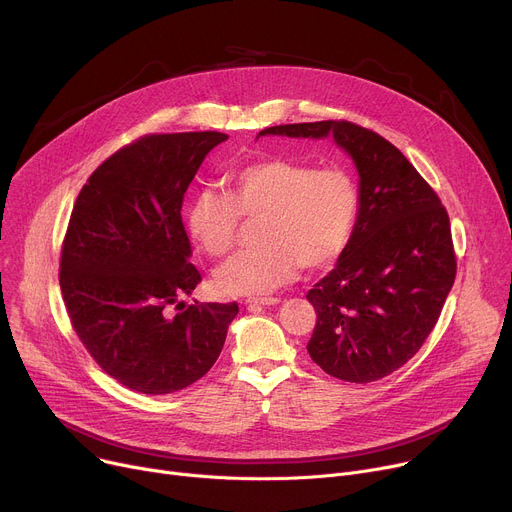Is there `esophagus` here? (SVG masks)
I'll return each mask as SVG.
<instances>
[{
    "label": "esophagus",
    "mask_w": 512,
    "mask_h": 512,
    "mask_svg": "<svg viewBox=\"0 0 512 512\" xmlns=\"http://www.w3.org/2000/svg\"><path fill=\"white\" fill-rule=\"evenodd\" d=\"M277 302H279V298H273V296H267V298H247L245 300V304L249 308H253V306H273Z\"/></svg>",
    "instance_id": "obj_1"
}]
</instances>
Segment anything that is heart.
<instances>
[{"label": "heart", "instance_id": "1", "mask_svg": "<svg viewBox=\"0 0 512 512\" xmlns=\"http://www.w3.org/2000/svg\"><path fill=\"white\" fill-rule=\"evenodd\" d=\"M360 208V190L344 168H316L294 160H261L239 168L227 192L202 190L188 206V229L212 259L237 245L241 218L259 223L255 251L216 271L229 296H259L294 279L302 265L322 269L346 249Z\"/></svg>", "mask_w": 512, "mask_h": 512}]
</instances>
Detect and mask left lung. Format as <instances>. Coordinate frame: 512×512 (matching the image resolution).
<instances>
[{
    "label": "left lung",
    "mask_w": 512,
    "mask_h": 512,
    "mask_svg": "<svg viewBox=\"0 0 512 512\" xmlns=\"http://www.w3.org/2000/svg\"><path fill=\"white\" fill-rule=\"evenodd\" d=\"M267 133H332L356 164L360 208L352 237L306 296L318 316L308 352L330 377L379 381L415 356L454 285L448 210L395 145L367 127L340 119L259 131Z\"/></svg>",
    "instance_id": "obj_1"
}]
</instances>
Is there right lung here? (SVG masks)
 I'll use <instances>...</instances> for the list:
<instances>
[{
    "label": "right lung",
    "mask_w": 512,
    "mask_h": 512,
    "mask_svg": "<svg viewBox=\"0 0 512 512\" xmlns=\"http://www.w3.org/2000/svg\"><path fill=\"white\" fill-rule=\"evenodd\" d=\"M221 131L150 133L109 156L72 208L60 291L72 330L123 387L168 395L202 379L223 350L237 302L192 304L184 194Z\"/></svg>",
    "instance_id": "add662e5"
}]
</instances>
